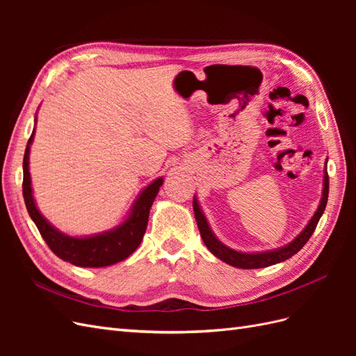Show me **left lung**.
<instances>
[{
    "instance_id": "1",
    "label": "left lung",
    "mask_w": 356,
    "mask_h": 356,
    "mask_svg": "<svg viewBox=\"0 0 356 356\" xmlns=\"http://www.w3.org/2000/svg\"><path fill=\"white\" fill-rule=\"evenodd\" d=\"M328 160V159H327ZM327 165V161H325ZM328 174H327V166L324 170V188H322V197L319 202V207L315 211L314 217L310 218V221L307 222L306 227L301 230L300 234H297V238H294V241H291L288 245H284L281 248H276V250H270V251H263V252H241L232 250V248L225 246L222 242H220L217 239V236L213 234V232L211 230L209 224L207 217H204L199 202L196 199V196L193 197V209H195V217H196V222L197 227L200 230V236L207 245L208 250L217 257L220 260H222L224 263H227L233 267H239V268H261V267H267V266H273L277 263H282L285 260H288L289 257H293L294 254H297L301 248L306 245V242L310 239V236L314 234L318 221L322 217V213L325 211L327 207V200H328Z\"/></svg>"
}]
</instances>
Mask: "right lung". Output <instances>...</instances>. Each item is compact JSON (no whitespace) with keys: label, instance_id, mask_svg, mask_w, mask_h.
<instances>
[{"label":"right lung","instance_id":"right-lung-1","mask_svg":"<svg viewBox=\"0 0 356 356\" xmlns=\"http://www.w3.org/2000/svg\"><path fill=\"white\" fill-rule=\"evenodd\" d=\"M37 124V117H35ZM35 129L26 144L24 156V199L29 217L35 222L42 239L60 260L79 267H105L123 261L141 243L147 230L149 208L163 184V178H156L152 184L139 193L127 218L117 227L98 234L75 238L62 233L42 217L38 211L34 196H32L31 174H29V149L34 141Z\"/></svg>","mask_w":356,"mask_h":356}]
</instances>
